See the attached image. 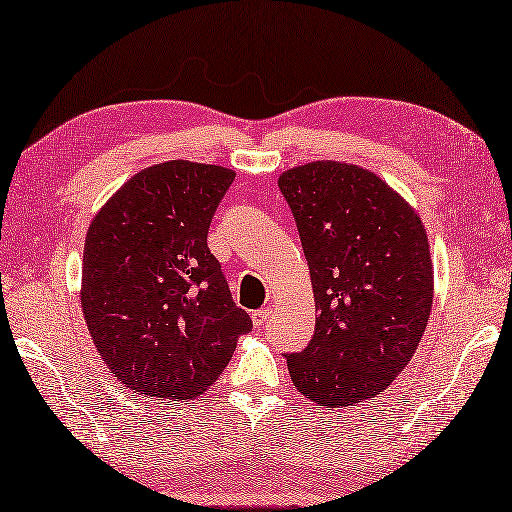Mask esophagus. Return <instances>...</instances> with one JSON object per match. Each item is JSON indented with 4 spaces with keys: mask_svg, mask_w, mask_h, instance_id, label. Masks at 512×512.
<instances>
[{
    "mask_svg": "<svg viewBox=\"0 0 512 512\" xmlns=\"http://www.w3.org/2000/svg\"><path fill=\"white\" fill-rule=\"evenodd\" d=\"M270 319V310L268 308H259L253 312V325H257V328H262L264 323H268Z\"/></svg>",
    "mask_w": 512,
    "mask_h": 512,
    "instance_id": "esophagus-1",
    "label": "esophagus"
}]
</instances>
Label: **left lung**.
I'll use <instances>...</instances> for the list:
<instances>
[{
	"mask_svg": "<svg viewBox=\"0 0 512 512\" xmlns=\"http://www.w3.org/2000/svg\"><path fill=\"white\" fill-rule=\"evenodd\" d=\"M308 259L317 328L288 356L292 383L321 407L385 391L427 328L433 262L418 211L350 162L314 160L279 176Z\"/></svg>",
	"mask_w": 512,
	"mask_h": 512,
	"instance_id": "obj_1",
	"label": "left lung"
}]
</instances>
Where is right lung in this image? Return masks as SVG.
Here are the masks:
<instances>
[{"instance_id": "obj_1", "label": "right lung", "mask_w": 512, "mask_h": 512, "mask_svg": "<svg viewBox=\"0 0 512 512\" xmlns=\"http://www.w3.org/2000/svg\"><path fill=\"white\" fill-rule=\"evenodd\" d=\"M233 169L167 160L129 178L88 226L81 308L96 352L127 389L198 398L253 328L206 246Z\"/></svg>"}]
</instances>
